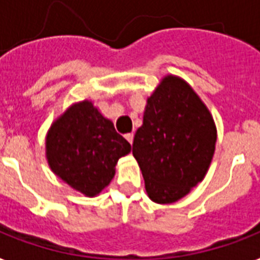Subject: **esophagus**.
<instances>
[{
  "label": "esophagus",
  "instance_id": "34e87169",
  "mask_svg": "<svg viewBox=\"0 0 260 260\" xmlns=\"http://www.w3.org/2000/svg\"><path fill=\"white\" fill-rule=\"evenodd\" d=\"M125 139L131 143V144H132V143H134V134H126Z\"/></svg>",
  "mask_w": 260,
  "mask_h": 260
}]
</instances>
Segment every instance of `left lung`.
I'll return each instance as SVG.
<instances>
[{"instance_id":"obj_1","label":"left lung","mask_w":260,"mask_h":260,"mask_svg":"<svg viewBox=\"0 0 260 260\" xmlns=\"http://www.w3.org/2000/svg\"><path fill=\"white\" fill-rule=\"evenodd\" d=\"M216 140L213 117L193 87L177 75L163 77L132 144L151 201L173 204L189 194L209 170Z\"/></svg>"}]
</instances>
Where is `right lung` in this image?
<instances>
[{
  "instance_id": "add662e5",
  "label": "right lung",
  "mask_w": 260,
  "mask_h": 260,
  "mask_svg": "<svg viewBox=\"0 0 260 260\" xmlns=\"http://www.w3.org/2000/svg\"><path fill=\"white\" fill-rule=\"evenodd\" d=\"M131 144L89 100L69 106L46 136V158L52 173L86 197H97L116 174Z\"/></svg>"
}]
</instances>
